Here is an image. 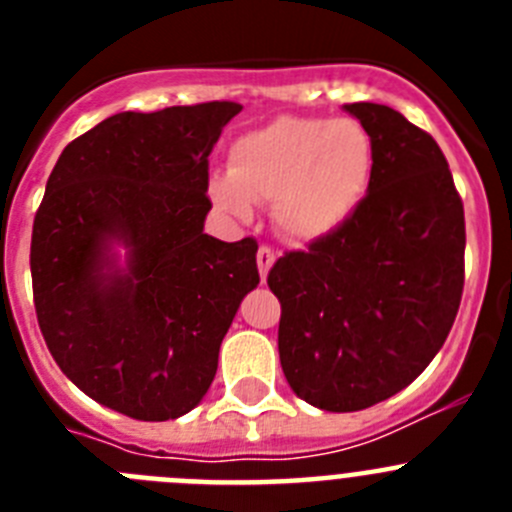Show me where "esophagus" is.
<instances>
[{
    "mask_svg": "<svg viewBox=\"0 0 512 512\" xmlns=\"http://www.w3.org/2000/svg\"><path fill=\"white\" fill-rule=\"evenodd\" d=\"M274 259H277V256H274V251H271L269 246H261L259 248V253H256V264H259L261 279H266V274H269V269H271V264H274Z\"/></svg>",
    "mask_w": 512,
    "mask_h": 512,
    "instance_id": "1",
    "label": "esophagus"
}]
</instances>
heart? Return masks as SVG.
<instances>
[{"instance_id": "b5f03b06", "label": "heart", "mask_w": 512, "mask_h": 512, "mask_svg": "<svg viewBox=\"0 0 512 512\" xmlns=\"http://www.w3.org/2000/svg\"><path fill=\"white\" fill-rule=\"evenodd\" d=\"M372 169L374 140L359 120L284 115L233 140L228 174H212L207 194L241 220L253 202L271 200L274 225L292 241L312 243L351 220Z\"/></svg>"}]
</instances>
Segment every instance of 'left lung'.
<instances>
[{
  "instance_id": "8db88e82",
  "label": "left lung",
  "mask_w": 512,
  "mask_h": 512,
  "mask_svg": "<svg viewBox=\"0 0 512 512\" xmlns=\"http://www.w3.org/2000/svg\"><path fill=\"white\" fill-rule=\"evenodd\" d=\"M374 140L372 182L341 230L269 271L279 361L300 400L354 413L405 390L443 346L464 289V205L446 156L387 104H343Z\"/></svg>"
}]
</instances>
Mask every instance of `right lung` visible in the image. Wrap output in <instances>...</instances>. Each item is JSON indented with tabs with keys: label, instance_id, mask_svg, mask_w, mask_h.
Listing matches in <instances>:
<instances>
[{
	"label": "right lung",
	"instance_id": "right-lung-1",
	"mask_svg": "<svg viewBox=\"0 0 512 512\" xmlns=\"http://www.w3.org/2000/svg\"><path fill=\"white\" fill-rule=\"evenodd\" d=\"M241 110L117 112L71 140L45 184L30 243L38 325L61 372L128 418L200 405L259 284V243L205 233L207 156Z\"/></svg>",
	"mask_w": 512,
	"mask_h": 512
}]
</instances>
